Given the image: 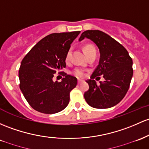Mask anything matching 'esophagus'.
<instances>
[{
	"mask_svg": "<svg viewBox=\"0 0 149 149\" xmlns=\"http://www.w3.org/2000/svg\"><path fill=\"white\" fill-rule=\"evenodd\" d=\"M83 83V81H81V80H78V84H81V83Z\"/></svg>",
	"mask_w": 149,
	"mask_h": 149,
	"instance_id": "34e87169",
	"label": "esophagus"
}]
</instances>
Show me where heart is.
I'll list each match as a JSON object with an SVG mask.
<instances>
[{
    "instance_id": "heart-1",
    "label": "heart",
    "mask_w": 149,
    "mask_h": 149,
    "mask_svg": "<svg viewBox=\"0 0 149 149\" xmlns=\"http://www.w3.org/2000/svg\"><path fill=\"white\" fill-rule=\"evenodd\" d=\"M93 47H91V46H86V47H84V51L86 52V50L92 48ZM71 50L68 51V52H67V54H66V61H68L70 60V58H71ZM73 74L75 75V76H76V77L78 78H83L85 76V71L84 70H83L82 68H76V69L73 71Z\"/></svg>"
}]
</instances>
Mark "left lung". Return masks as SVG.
<instances>
[{
  "instance_id": "left-lung-1",
  "label": "left lung",
  "mask_w": 149,
  "mask_h": 149,
  "mask_svg": "<svg viewBox=\"0 0 149 149\" xmlns=\"http://www.w3.org/2000/svg\"><path fill=\"white\" fill-rule=\"evenodd\" d=\"M85 38L93 41L100 52L98 65L91 79L86 81L89 89L84 93L85 100L94 108H109L118 104L128 91L133 76V61L123 46L102 31H85L78 41ZM100 75L105 81L97 85L93 79Z\"/></svg>"
}]
</instances>
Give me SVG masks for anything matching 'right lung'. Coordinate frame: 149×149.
<instances>
[{
  "label": "right lung",
  "mask_w": 149,
  "mask_h": 149,
  "mask_svg": "<svg viewBox=\"0 0 149 149\" xmlns=\"http://www.w3.org/2000/svg\"><path fill=\"white\" fill-rule=\"evenodd\" d=\"M80 31L53 33L34 46L21 62L19 88L29 105L45 114L61 112L69 102L77 78L63 73L61 82L54 74L66 67V56Z\"/></svg>",
  "instance_id": "obj_1"
}]
</instances>
